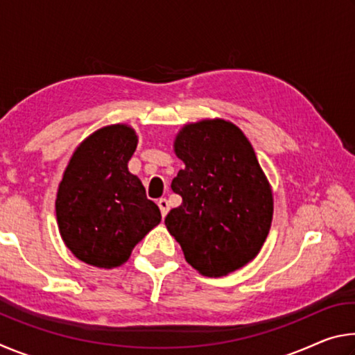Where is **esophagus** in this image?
<instances>
[{"instance_id": "1", "label": "esophagus", "mask_w": 355, "mask_h": 355, "mask_svg": "<svg viewBox=\"0 0 355 355\" xmlns=\"http://www.w3.org/2000/svg\"><path fill=\"white\" fill-rule=\"evenodd\" d=\"M158 207L161 209V216H163V218H166V214L169 213V202H167V199H159L158 200Z\"/></svg>"}]
</instances>
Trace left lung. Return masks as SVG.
Segmentation results:
<instances>
[{
  "mask_svg": "<svg viewBox=\"0 0 355 355\" xmlns=\"http://www.w3.org/2000/svg\"><path fill=\"white\" fill-rule=\"evenodd\" d=\"M184 167L171 188L182 205L164 224L186 261L220 277L254 260L271 228L274 200L250 142L224 119L188 123L173 142Z\"/></svg>",
  "mask_w": 355,
  "mask_h": 355,
  "instance_id": "8db88e82",
  "label": "left lung"
}]
</instances>
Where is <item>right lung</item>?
<instances>
[{"label": "right lung", "mask_w": 355, "mask_h": 355, "mask_svg": "<svg viewBox=\"0 0 355 355\" xmlns=\"http://www.w3.org/2000/svg\"><path fill=\"white\" fill-rule=\"evenodd\" d=\"M136 147V131L117 123L95 131L71 155L59 183L56 218L65 245L78 260L117 268L161 222L159 208L128 171Z\"/></svg>", "instance_id": "right-lung-1"}]
</instances>
